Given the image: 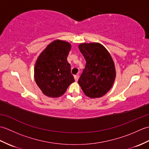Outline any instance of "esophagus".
Masks as SVG:
<instances>
[{"mask_svg":"<svg viewBox=\"0 0 149 149\" xmlns=\"http://www.w3.org/2000/svg\"><path fill=\"white\" fill-rule=\"evenodd\" d=\"M74 79L76 82L78 81V79H79V74H77L76 75H74Z\"/></svg>","mask_w":149,"mask_h":149,"instance_id":"1","label":"esophagus"}]
</instances>
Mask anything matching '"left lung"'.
<instances>
[{
    "label": "left lung",
    "mask_w": 149,
    "mask_h": 149,
    "mask_svg": "<svg viewBox=\"0 0 149 149\" xmlns=\"http://www.w3.org/2000/svg\"><path fill=\"white\" fill-rule=\"evenodd\" d=\"M79 49L86 63L78 84L87 97H102L110 90L116 78L112 57L99 43H83Z\"/></svg>",
    "instance_id": "left-lung-1"
}]
</instances>
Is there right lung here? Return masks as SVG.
<instances>
[{
    "label": "right lung",
    "mask_w": 149,
    "mask_h": 149,
    "mask_svg": "<svg viewBox=\"0 0 149 149\" xmlns=\"http://www.w3.org/2000/svg\"><path fill=\"white\" fill-rule=\"evenodd\" d=\"M72 45L64 40L51 42L38 58L34 68L36 83L45 95L58 98L74 83L67 57Z\"/></svg>",
    "instance_id": "add662e5"
}]
</instances>
